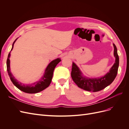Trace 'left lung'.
I'll list each match as a JSON object with an SVG mask.
<instances>
[{"label":"left lung","instance_id":"obj_1","mask_svg":"<svg viewBox=\"0 0 129 129\" xmlns=\"http://www.w3.org/2000/svg\"><path fill=\"white\" fill-rule=\"evenodd\" d=\"M113 46L114 48V55L115 57V62L110 71L104 76L96 78H89L85 76L79 67L74 62H73L71 76L78 87L84 90L96 92L104 89L114 81L117 74L119 57L116 46L114 44Z\"/></svg>","mask_w":129,"mask_h":129}]
</instances>
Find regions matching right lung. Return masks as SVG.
Instances as JSON below:
<instances>
[{
  "mask_svg": "<svg viewBox=\"0 0 129 129\" xmlns=\"http://www.w3.org/2000/svg\"><path fill=\"white\" fill-rule=\"evenodd\" d=\"M17 39H16L13 43L11 51L9 54L6 62L7 71V73H8V74L10 76L12 82L13 83V84L17 88H18L19 90H20L21 91L25 92L26 93H36L44 90V89L47 88L50 84V83H51L53 75L54 70L55 69L56 65L61 61V58H57L50 62L47 66V67L46 68L44 75H43V76L38 81H37L36 82H34L33 83H32L30 84H25L21 83L15 79L13 75V74L11 73L10 71L11 69L10 57L11 56V52L12 51V50L13 49L14 44L15 42L17 40Z\"/></svg>",
  "mask_w": 129,
  "mask_h": 129,
  "instance_id": "1",
  "label": "right lung"
}]
</instances>
